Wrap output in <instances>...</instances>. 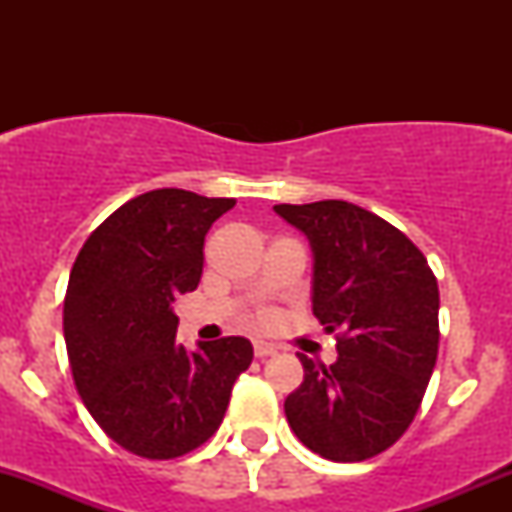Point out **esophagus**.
<instances>
[{"mask_svg":"<svg viewBox=\"0 0 512 512\" xmlns=\"http://www.w3.org/2000/svg\"><path fill=\"white\" fill-rule=\"evenodd\" d=\"M272 354H277L275 344L265 342V339H257V342H255V356L265 359V356H272Z\"/></svg>","mask_w":512,"mask_h":512,"instance_id":"obj_1","label":"esophagus"}]
</instances>
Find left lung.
Here are the masks:
<instances>
[{
  "label": "left lung",
  "instance_id": "left-lung-1",
  "mask_svg": "<svg viewBox=\"0 0 512 512\" xmlns=\"http://www.w3.org/2000/svg\"><path fill=\"white\" fill-rule=\"evenodd\" d=\"M312 247V312L337 337V361L297 354L304 381L285 399L294 436L327 461L394 446L414 421L438 356V285L414 242L344 203L275 205Z\"/></svg>",
  "mask_w": 512,
  "mask_h": 512
}]
</instances>
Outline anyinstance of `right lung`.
Here are the masks:
<instances>
[{"label": "right lung", "mask_w": 512, "mask_h": 512, "mask_svg": "<svg viewBox=\"0 0 512 512\" xmlns=\"http://www.w3.org/2000/svg\"><path fill=\"white\" fill-rule=\"evenodd\" d=\"M232 205L180 188L143 193L91 232L71 267L64 339L76 391L136 456L168 461L203 446L252 361L245 337L195 352L175 342V297L198 287L205 235Z\"/></svg>", "instance_id": "1"}]
</instances>
